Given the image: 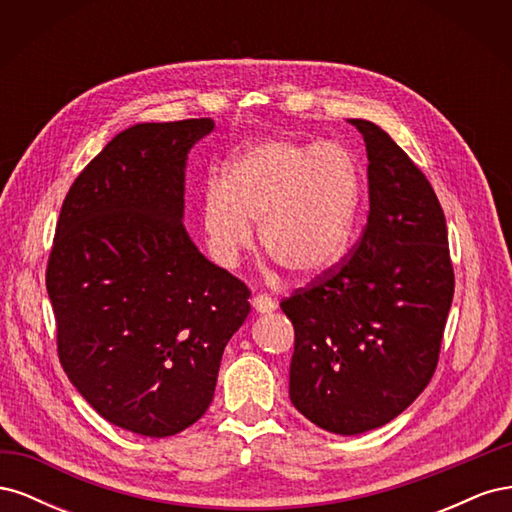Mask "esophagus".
Returning <instances> with one entry per match:
<instances>
[{"label":"esophagus","instance_id":"obj_1","mask_svg":"<svg viewBox=\"0 0 512 512\" xmlns=\"http://www.w3.org/2000/svg\"><path fill=\"white\" fill-rule=\"evenodd\" d=\"M252 305L258 314H271L277 309L275 301L271 297H267V294H256V297L252 299Z\"/></svg>","mask_w":512,"mask_h":512}]
</instances>
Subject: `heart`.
<instances>
[{
    "instance_id": "obj_1",
    "label": "heart",
    "mask_w": 512,
    "mask_h": 512,
    "mask_svg": "<svg viewBox=\"0 0 512 512\" xmlns=\"http://www.w3.org/2000/svg\"><path fill=\"white\" fill-rule=\"evenodd\" d=\"M363 194L361 164L344 145L290 138L252 145L228 164L224 181L205 185L207 250L218 265L235 267L254 245L252 222H260L273 260L299 277L322 275L348 254Z\"/></svg>"
}]
</instances>
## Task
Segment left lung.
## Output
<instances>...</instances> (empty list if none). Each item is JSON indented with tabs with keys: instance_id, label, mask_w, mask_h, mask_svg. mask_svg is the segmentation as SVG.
Listing matches in <instances>:
<instances>
[{
	"instance_id": "8db88e82",
	"label": "left lung",
	"mask_w": 512,
	"mask_h": 512,
	"mask_svg": "<svg viewBox=\"0 0 512 512\" xmlns=\"http://www.w3.org/2000/svg\"><path fill=\"white\" fill-rule=\"evenodd\" d=\"M350 123L369 160L363 237L350 258L280 303L294 327L292 406L339 436L386 425L423 393L455 292L431 183L376 123Z\"/></svg>"
}]
</instances>
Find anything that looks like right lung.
I'll list each match as a JSON object with an SVG mask.
<instances>
[{"label":"right lung","mask_w":512,"mask_h":512,"mask_svg":"<svg viewBox=\"0 0 512 512\" xmlns=\"http://www.w3.org/2000/svg\"><path fill=\"white\" fill-rule=\"evenodd\" d=\"M211 119L136 123L74 179L46 290L57 354L87 404L149 438L194 425L213 399L250 288L183 226L185 160Z\"/></svg>","instance_id":"add662e5"}]
</instances>
